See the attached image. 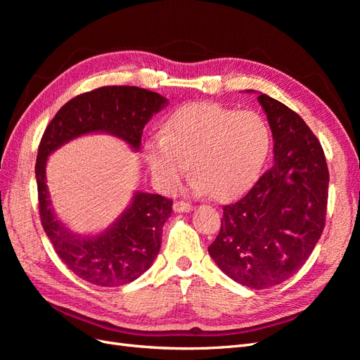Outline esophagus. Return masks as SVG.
<instances>
[{
  "instance_id": "1",
  "label": "esophagus",
  "mask_w": 360,
  "mask_h": 360,
  "mask_svg": "<svg viewBox=\"0 0 360 360\" xmlns=\"http://www.w3.org/2000/svg\"><path fill=\"white\" fill-rule=\"evenodd\" d=\"M172 209H174V212H177V213H189L193 209V207L189 202L176 201L172 205Z\"/></svg>"
}]
</instances>
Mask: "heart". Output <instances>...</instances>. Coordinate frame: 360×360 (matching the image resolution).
<instances>
[{
  "label": "heart",
  "instance_id": "heart-1",
  "mask_svg": "<svg viewBox=\"0 0 360 360\" xmlns=\"http://www.w3.org/2000/svg\"><path fill=\"white\" fill-rule=\"evenodd\" d=\"M269 148L270 130L259 114L191 103L169 117L144 155L160 189L176 188L191 162L193 189L226 200L255 181Z\"/></svg>",
  "mask_w": 360,
  "mask_h": 360
}]
</instances>
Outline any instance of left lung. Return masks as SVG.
I'll list each match as a JSON object with an SVG mask.
<instances>
[{"instance_id": "1", "label": "left lung", "mask_w": 360, "mask_h": 360, "mask_svg": "<svg viewBox=\"0 0 360 360\" xmlns=\"http://www.w3.org/2000/svg\"><path fill=\"white\" fill-rule=\"evenodd\" d=\"M258 102L274 135V165L240 200L224 205L209 254L233 281L264 290L296 274L317 245L329 169L320 141L299 114L267 94Z\"/></svg>"}]
</instances>
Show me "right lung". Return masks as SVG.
<instances>
[{"label": "right lung", "mask_w": 360, "mask_h": 360, "mask_svg": "<svg viewBox=\"0 0 360 360\" xmlns=\"http://www.w3.org/2000/svg\"><path fill=\"white\" fill-rule=\"evenodd\" d=\"M167 103L163 96L139 86H101L69 101L41 136L36 180L43 230L63 263L90 284L126 285L150 269L159 254L172 200L135 192L132 202L111 226L97 236L82 237L60 222L52 210L46 186L48 156L69 141L94 132L114 135L138 151L144 126Z\"/></svg>", "instance_id": "right-lung-1"}]
</instances>
